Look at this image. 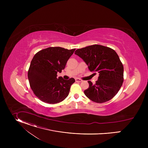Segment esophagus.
I'll return each instance as SVG.
<instances>
[{
  "label": "esophagus",
  "mask_w": 148,
  "mask_h": 148,
  "mask_svg": "<svg viewBox=\"0 0 148 148\" xmlns=\"http://www.w3.org/2000/svg\"><path fill=\"white\" fill-rule=\"evenodd\" d=\"M75 81L76 82H81L82 79H81L79 78H75Z\"/></svg>",
  "instance_id": "34e87169"
}]
</instances>
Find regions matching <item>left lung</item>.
<instances>
[{"instance_id":"left-lung-1","label":"left lung","mask_w":148,"mask_h":148,"mask_svg":"<svg viewBox=\"0 0 148 148\" xmlns=\"http://www.w3.org/2000/svg\"><path fill=\"white\" fill-rule=\"evenodd\" d=\"M75 54L81 57L91 72H98L95 84L88 81L89 87L84 94L91 101L103 103L110 101L118 93L123 81V66L113 49L94 45L77 49Z\"/></svg>"}]
</instances>
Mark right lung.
Listing matches in <instances>:
<instances>
[{"label":"right lung","instance_id":"1","mask_svg":"<svg viewBox=\"0 0 148 148\" xmlns=\"http://www.w3.org/2000/svg\"><path fill=\"white\" fill-rule=\"evenodd\" d=\"M75 50L51 47L41 50L34 56L28 71V79L32 91L39 99L54 104L67 97L75 79L58 78L57 74L64 69Z\"/></svg>","mask_w":148,"mask_h":148}]
</instances>
